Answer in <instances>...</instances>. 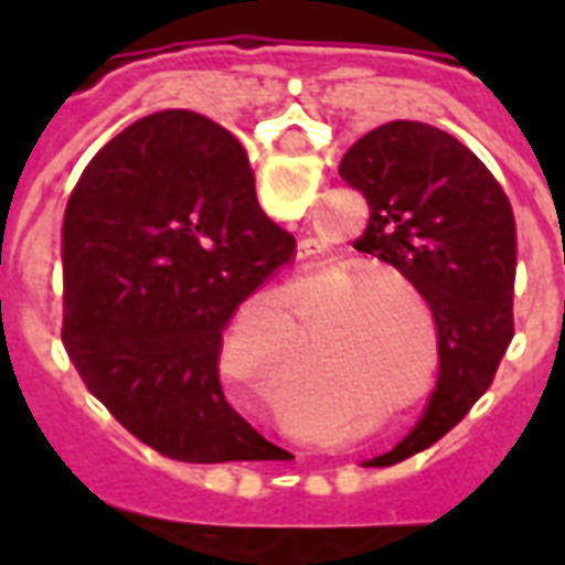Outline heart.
Returning a JSON list of instances; mask_svg holds the SVG:
<instances>
[{"mask_svg":"<svg viewBox=\"0 0 565 565\" xmlns=\"http://www.w3.org/2000/svg\"><path fill=\"white\" fill-rule=\"evenodd\" d=\"M356 278L354 269H348V266H315V269H308L299 275V281L302 284H318L323 294H339L348 282ZM384 282H391L397 290H403L405 296H412L417 299V287L412 284V278H405L399 271H375V275H363L360 281H355L342 296V302H339V311H356L360 308V315H356V323H360V330L366 335L369 342V360H372V366L384 369L387 375H399V369L405 363H412V356H405L408 351L403 348V318H405V308L399 294L391 288H384ZM382 290L379 291L377 287ZM269 320H271V339L278 344V354L281 356H294L299 354V348H302V335H299V320H296L294 302H290V296L287 294H271L269 296ZM247 354H230L226 356V369L235 372L238 366H245ZM275 369V366H266ZM266 369H259L263 375L257 379V384L263 391H275L278 387V381L271 372Z\"/></svg>","mask_w":565,"mask_h":565,"instance_id":"heart-1","label":"heart"}]
</instances>
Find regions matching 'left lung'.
Here are the masks:
<instances>
[{
    "instance_id": "8db88e82",
    "label": "left lung",
    "mask_w": 565,
    "mask_h": 565,
    "mask_svg": "<svg viewBox=\"0 0 565 565\" xmlns=\"http://www.w3.org/2000/svg\"><path fill=\"white\" fill-rule=\"evenodd\" d=\"M344 184L363 193V245L412 278L438 330V384L420 424L387 454L429 448L493 384L514 335L518 230L505 190L445 129L393 120L342 157Z\"/></svg>"
}]
</instances>
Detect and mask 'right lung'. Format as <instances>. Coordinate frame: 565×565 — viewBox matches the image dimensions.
I'll return each instance as SVG.
<instances>
[{
	"instance_id": "obj_1",
	"label": "right lung",
	"mask_w": 565,
	"mask_h": 565,
	"mask_svg": "<svg viewBox=\"0 0 565 565\" xmlns=\"http://www.w3.org/2000/svg\"><path fill=\"white\" fill-rule=\"evenodd\" d=\"M296 254L245 148L184 108L136 120L81 172L63 217V344L132 436L181 462L269 460L226 403L223 332Z\"/></svg>"
}]
</instances>
